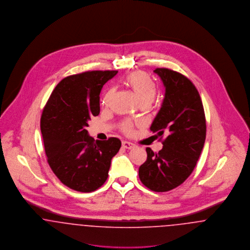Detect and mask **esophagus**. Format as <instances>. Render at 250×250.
<instances>
[{
    "label": "esophagus",
    "instance_id": "obj_1",
    "mask_svg": "<svg viewBox=\"0 0 250 250\" xmlns=\"http://www.w3.org/2000/svg\"><path fill=\"white\" fill-rule=\"evenodd\" d=\"M123 147H124L125 149L130 150V149H133V148L135 147V144H133L132 143H129V142H123Z\"/></svg>",
    "mask_w": 250,
    "mask_h": 250
}]
</instances>
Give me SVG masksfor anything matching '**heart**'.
I'll return each instance as SVG.
<instances>
[{"mask_svg":"<svg viewBox=\"0 0 250 250\" xmlns=\"http://www.w3.org/2000/svg\"><path fill=\"white\" fill-rule=\"evenodd\" d=\"M125 84L130 88L132 93L136 96L140 104H150L153 102L156 95V86L153 80L144 72H134L130 74L126 80ZM114 95V89L108 90L103 97V104L107 105ZM122 130L125 133H130L132 125L129 122H125L121 125Z\"/></svg>","mask_w":250,"mask_h":250,"instance_id":"b5f03b06","label":"heart"}]
</instances>
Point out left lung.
<instances>
[{
  "label": "left lung",
  "instance_id": "8db88e82",
  "mask_svg": "<svg viewBox=\"0 0 250 250\" xmlns=\"http://www.w3.org/2000/svg\"><path fill=\"white\" fill-rule=\"evenodd\" d=\"M154 72L164 84L165 96L150 129L167 137L157 154L146 148L139 176L149 189L166 192L192 173L205 143L206 121L200 94L187 77L167 68Z\"/></svg>",
  "mask_w": 250,
  "mask_h": 250
}]
</instances>
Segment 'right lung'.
I'll return each instance as SVG.
<instances>
[{"label":"right lung","instance_id":"1","mask_svg":"<svg viewBox=\"0 0 250 250\" xmlns=\"http://www.w3.org/2000/svg\"><path fill=\"white\" fill-rule=\"evenodd\" d=\"M118 71H88L62 80L43 109L40 127L48 165L69 188L92 192L107 178L121 141H95L86 129L100 112L103 85Z\"/></svg>","mask_w":250,"mask_h":250}]
</instances>
